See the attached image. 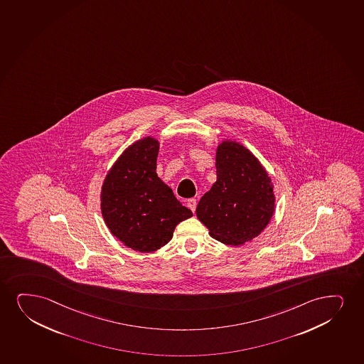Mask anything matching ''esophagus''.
Here are the masks:
<instances>
[{
	"mask_svg": "<svg viewBox=\"0 0 364 364\" xmlns=\"http://www.w3.org/2000/svg\"><path fill=\"white\" fill-rule=\"evenodd\" d=\"M196 205H198L196 198H190V200H188V207L191 210V211L195 212V210H196Z\"/></svg>",
	"mask_w": 364,
	"mask_h": 364,
	"instance_id": "1",
	"label": "esophagus"
}]
</instances>
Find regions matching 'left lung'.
<instances>
[{
  "instance_id": "8db88e82",
  "label": "left lung",
  "mask_w": 364,
  "mask_h": 364,
  "mask_svg": "<svg viewBox=\"0 0 364 364\" xmlns=\"http://www.w3.org/2000/svg\"><path fill=\"white\" fill-rule=\"evenodd\" d=\"M217 180L198 202L196 215L210 235L227 245L257 237L274 212V186L265 168L235 141H222L215 152Z\"/></svg>"
}]
</instances>
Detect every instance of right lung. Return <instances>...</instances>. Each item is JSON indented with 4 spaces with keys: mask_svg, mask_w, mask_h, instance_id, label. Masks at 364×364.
<instances>
[{
    "mask_svg": "<svg viewBox=\"0 0 364 364\" xmlns=\"http://www.w3.org/2000/svg\"><path fill=\"white\" fill-rule=\"evenodd\" d=\"M158 152L159 142L151 136L131 144L105 176L100 193L112 235L141 252L164 247L176 225L193 215L157 176Z\"/></svg>",
    "mask_w": 364,
    "mask_h": 364,
    "instance_id": "right-lung-1",
    "label": "right lung"
}]
</instances>
